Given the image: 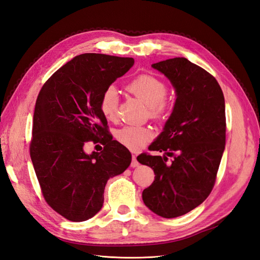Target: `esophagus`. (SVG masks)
<instances>
[{
  "mask_svg": "<svg viewBox=\"0 0 260 260\" xmlns=\"http://www.w3.org/2000/svg\"><path fill=\"white\" fill-rule=\"evenodd\" d=\"M139 161H138V159H137V156L136 155H132V161H131V165L130 166L132 167V168H136V167H138L139 166Z\"/></svg>",
  "mask_w": 260,
  "mask_h": 260,
  "instance_id": "esophagus-1",
  "label": "esophagus"
}]
</instances>
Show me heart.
I'll use <instances>...</instances> for the list:
<instances>
[{"instance_id": "b5f03b06", "label": "heart", "mask_w": 260, "mask_h": 260, "mask_svg": "<svg viewBox=\"0 0 260 260\" xmlns=\"http://www.w3.org/2000/svg\"><path fill=\"white\" fill-rule=\"evenodd\" d=\"M125 90L148 106L149 115L154 119H160L168 113L169 103L166 99L168 88L166 83L157 77L147 74L139 75L127 83ZM118 107L119 99L117 91L113 86H109L101 95V112L108 120L115 121L118 118ZM153 137V130L143 125H127L116 132L118 142L133 152L144 148Z\"/></svg>"}]
</instances>
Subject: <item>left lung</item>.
<instances>
[{
	"label": "left lung",
	"mask_w": 260,
	"mask_h": 260,
	"mask_svg": "<svg viewBox=\"0 0 260 260\" xmlns=\"http://www.w3.org/2000/svg\"><path fill=\"white\" fill-rule=\"evenodd\" d=\"M152 67L171 81L177 100L164 131L148 149L174 159L168 165L167 156H138L155 174L142 198L156 215L176 218L201 205L215 185L225 145L224 98L215 77L184 57Z\"/></svg>",
	"instance_id": "obj_1"
}]
</instances>
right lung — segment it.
Masks as SVG:
<instances>
[{
  "label": "right lung",
  "mask_w": 260,
  "mask_h": 260,
  "mask_svg": "<svg viewBox=\"0 0 260 260\" xmlns=\"http://www.w3.org/2000/svg\"><path fill=\"white\" fill-rule=\"evenodd\" d=\"M135 64L131 57L85 53L56 70L36 102L30 157L48 205L70 221L95 216L107 180L129 167L131 154L108 135L100 99ZM93 140L104 151L89 155Z\"/></svg>",
  "instance_id": "obj_1"
}]
</instances>
